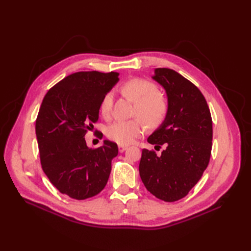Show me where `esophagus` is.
<instances>
[{"instance_id":"obj_1","label":"esophagus","mask_w":251,"mask_h":251,"mask_svg":"<svg viewBox=\"0 0 251 251\" xmlns=\"http://www.w3.org/2000/svg\"><path fill=\"white\" fill-rule=\"evenodd\" d=\"M118 149H119V151H120V152H124V151L128 149V147H126V146H122V144H120V146L118 147Z\"/></svg>"}]
</instances>
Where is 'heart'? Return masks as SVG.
<instances>
[{"mask_svg":"<svg viewBox=\"0 0 251 251\" xmlns=\"http://www.w3.org/2000/svg\"><path fill=\"white\" fill-rule=\"evenodd\" d=\"M121 91L134 101L133 115L138 117L116 121L107 126L104 133L110 140L124 146L133 142L141 135L144 130L143 121L150 128L160 126L168 115L169 102L166 96L157 89L156 84L140 77L128 79L121 85ZM112 100L113 96L110 91L105 92L100 99L99 110L105 119L111 115Z\"/></svg>","mask_w":251,"mask_h":251,"instance_id":"b5f03b06","label":"heart"}]
</instances>
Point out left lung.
<instances>
[{"label":"left lung","instance_id":"1","mask_svg":"<svg viewBox=\"0 0 251 251\" xmlns=\"http://www.w3.org/2000/svg\"><path fill=\"white\" fill-rule=\"evenodd\" d=\"M154 80L168 95L169 112L161 127L148 138L153 150L143 149L140 178L156 199L167 202L185 197L201 178L213 146V120L207 102L191 81L169 68L155 69Z\"/></svg>","mask_w":251,"mask_h":251}]
</instances>
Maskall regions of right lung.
Listing matches in <instances>:
<instances>
[{"label":"right lung","instance_id":"right-lung-1","mask_svg":"<svg viewBox=\"0 0 251 251\" xmlns=\"http://www.w3.org/2000/svg\"><path fill=\"white\" fill-rule=\"evenodd\" d=\"M118 73L80 71L62 79L46 94L35 121L39 159L45 174L62 194L82 201L99 194L108 182L115 142L88 149L84 139L99 119L102 96Z\"/></svg>","mask_w":251,"mask_h":251}]
</instances>
